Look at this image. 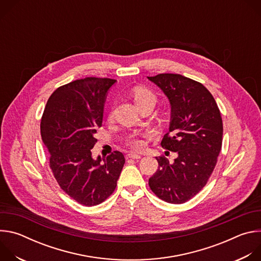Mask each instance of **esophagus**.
I'll return each mask as SVG.
<instances>
[{
	"label": "esophagus",
	"instance_id": "esophagus-1",
	"mask_svg": "<svg viewBox=\"0 0 261 261\" xmlns=\"http://www.w3.org/2000/svg\"><path fill=\"white\" fill-rule=\"evenodd\" d=\"M126 157H127V159H140V158H141V155L135 154V153H130V154H128Z\"/></svg>",
	"mask_w": 261,
	"mask_h": 261
}]
</instances>
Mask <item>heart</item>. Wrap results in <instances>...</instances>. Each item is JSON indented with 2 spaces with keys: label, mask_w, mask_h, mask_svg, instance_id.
Wrapping results in <instances>:
<instances>
[{
  "label": "heart",
  "mask_w": 261,
  "mask_h": 261,
  "mask_svg": "<svg viewBox=\"0 0 261 261\" xmlns=\"http://www.w3.org/2000/svg\"><path fill=\"white\" fill-rule=\"evenodd\" d=\"M131 94L135 103L140 108L147 104L155 105L156 103V95L150 89H147L145 87H141V86L133 87L131 90ZM128 143L132 148H134V150H141V148L144 146V141L141 135L132 136L129 139Z\"/></svg>",
  "instance_id": "1"
}]
</instances>
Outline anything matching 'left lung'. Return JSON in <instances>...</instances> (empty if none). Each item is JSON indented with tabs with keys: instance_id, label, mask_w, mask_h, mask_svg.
Listing matches in <instances>:
<instances>
[{
	"instance_id": "left-lung-1",
	"label": "left lung",
	"mask_w": 261,
	"mask_h": 261,
	"mask_svg": "<svg viewBox=\"0 0 261 261\" xmlns=\"http://www.w3.org/2000/svg\"><path fill=\"white\" fill-rule=\"evenodd\" d=\"M147 79L169 100V131L161 145L177 154L173 162L164 156L156 158L159 167L148 185L160 199L184 203L204 187L217 164L223 136L220 110L213 95L198 82L171 73Z\"/></svg>"
}]
</instances>
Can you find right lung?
<instances>
[{"instance_id": "obj_1", "label": "right lung", "mask_w": 261, "mask_h": 261, "mask_svg": "<svg viewBox=\"0 0 261 261\" xmlns=\"http://www.w3.org/2000/svg\"><path fill=\"white\" fill-rule=\"evenodd\" d=\"M116 82L86 77L64 85L49 97L41 119L42 140L58 184L86 206L100 204L113 194L125 164L119 151L103 159V163L100 156H92L106 95Z\"/></svg>"}]
</instances>
